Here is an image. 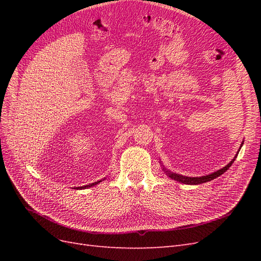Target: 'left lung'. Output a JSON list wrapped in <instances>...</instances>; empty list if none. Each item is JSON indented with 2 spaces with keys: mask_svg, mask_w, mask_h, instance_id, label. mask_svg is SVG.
I'll use <instances>...</instances> for the list:
<instances>
[{
  "mask_svg": "<svg viewBox=\"0 0 261 261\" xmlns=\"http://www.w3.org/2000/svg\"><path fill=\"white\" fill-rule=\"evenodd\" d=\"M242 146H243V143H242V145H241L240 149L242 148ZM239 151H240V150H239ZM239 151H238V153L235 154V156L233 158L232 161H231L230 163H227V164L225 165V167H223L222 169H220V170H218V171H216V172H213V173H211V174L204 175V176H199V177L184 176V175H181V174H177V173L171 172L170 170H168L167 168H165L164 165L162 164V162H161V161H160V164L162 165V170H163V172H164L165 174H167L170 178L174 179V180H176V181H179V183H183V184H188V185H198V184H201V183H206V181L212 180V179L217 178L218 176L222 175L223 173H224L225 171H227V169L230 168L231 165L233 164V162H234V161H235V159H236V156H238V154H239Z\"/></svg>",
  "mask_w": 261,
  "mask_h": 261,
  "instance_id": "left-lung-1",
  "label": "left lung"
}]
</instances>
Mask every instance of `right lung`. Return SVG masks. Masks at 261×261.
Instances as JSON below:
<instances>
[{"mask_svg":"<svg viewBox=\"0 0 261 261\" xmlns=\"http://www.w3.org/2000/svg\"><path fill=\"white\" fill-rule=\"evenodd\" d=\"M105 179H106V177H105L103 179H100V180H98V181H94V183H92V184H89V185H85V186H81V187H74V188H75V189H85V188H89V187H92V186H94V185L99 184L100 181L105 180Z\"/></svg>","mask_w":261,"mask_h":261,"instance_id":"obj_1","label":"right lung"}]
</instances>
